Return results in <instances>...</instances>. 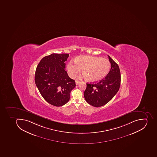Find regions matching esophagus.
<instances>
[{
  "label": "esophagus",
  "mask_w": 157,
  "mask_h": 157,
  "mask_svg": "<svg viewBox=\"0 0 157 157\" xmlns=\"http://www.w3.org/2000/svg\"><path fill=\"white\" fill-rule=\"evenodd\" d=\"M79 83H80L79 81H75V84H76V85H78Z\"/></svg>",
  "instance_id": "34e87169"
}]
</instances>
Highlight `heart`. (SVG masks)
Listing matches in <instances>:
<instances>
[{"instance_id": "obj_1", "label": "heart", "mask_w": 157, "mask_h": 157, "mask_svg": "<svg viewBox=\"0 0 157 157\" xmlns=\"http://www.w3.org/2000/svg\"><path fill=\"white\" fill-rule=\"evenodd\" d=\"M111 68L108 60L99 57L82 55L77 57L75 63L70 61L67 65L68 74L71 78H75L82 69L83 77L89 82H98L104 78Z\"/></svg>"}]
</instances>
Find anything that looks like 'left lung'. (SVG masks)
I'll return each mask as SVG.
<instances>
[{
	"mask_svg": "<svg viewBox=\"0 0 157 157\" xmlns=\"http://www.w3.org/2000/svg\"><path fill=\"white\" fill-rule=\"evenodd\" d=\"M111 65L109 73L104 79L95 83H86L84 97L89 104L101 107L111 100L119 91L121 85V73L119 66L109 56Z\"/></svg>",
	"mask_w": 157,
	"mask_h": 157,
	"instance_id": "left-lung-1",
	"label": "left lung"
}]
</instances>
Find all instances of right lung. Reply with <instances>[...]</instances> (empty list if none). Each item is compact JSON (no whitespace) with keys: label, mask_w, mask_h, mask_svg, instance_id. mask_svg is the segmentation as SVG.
I'll return each instance as SVG.
<instances>
[{"label":"right lung","mask_w":157,"mask_h":157,"mask_svg":"<svg viewBox=\"0 0 157 157\" xmlns=\"http://www.w3.org/2000/svg\"><path fill=\"white\" fill-rule=\"evenodd\" d=\"M69 54H51L43 58L37 65L35 83L40 94L48 103L60 107L69 101L75 86V80L68 76L65 62Z\"/></svg>","instance_id":"1"}]
</instances>
